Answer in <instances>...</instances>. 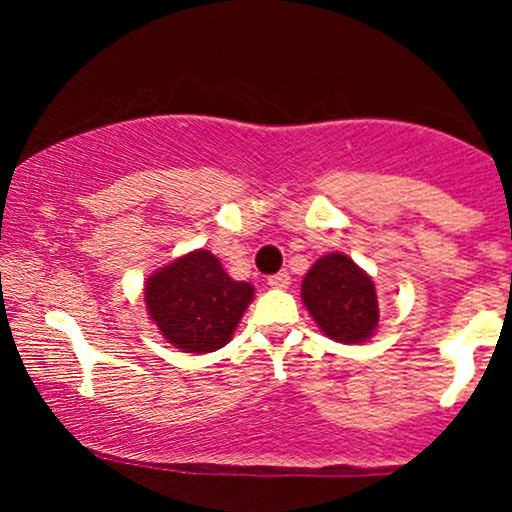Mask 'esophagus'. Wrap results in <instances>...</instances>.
<instances>
[{"label": "esophagus", "mask_w": 512, "mask_h": 512, "mask_svg": "<svg viewBox=\"0 0 512 512\" xmlns=\"http://www.w3.org/2000/svg\"><path fill=\"white\" fill-rule=\"evenodd\" d=\"M267 284L272 286V289H289V284H291V276L286 274V272H279V274L269 276V279H267Z\"/></svg>", "instance_id": "esophagus-1"}]
</instances>
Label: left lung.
<instances>
[{"label":"left lung","mask_w":512,"mask_h":512,"mask_svg":"<svg viewBox=\"0 0 512 512\" xmlns=\"http://www.w3.org/2000/svg\"><path fill=\"white\" fill-rule=\"evenodd\" d=\"M301 298L322 332L339 344L368 342L380 308L373 279L351 257L330 252L305 274Z\"/></svg>","instance_id":"obj_1"}]
</instances>
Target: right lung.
<instances>
[{
  "mask_svg": "<svg viewBox=\"0 0 512 512\" xmlns=\"http://www.w3.org/2000/svg\"><path fill=\"white\" fill-rule=\"evenodd\" d=\"M144 301L163 339L185 354H209L231 342L255 289L233 281L209 250H195L146 279Z\"/></svg>",
  "mask_w": 512,
  "mask_h": 512,
  "instance_id": "right-lung-1",
  "label": "right lung"
}]
</instances>
